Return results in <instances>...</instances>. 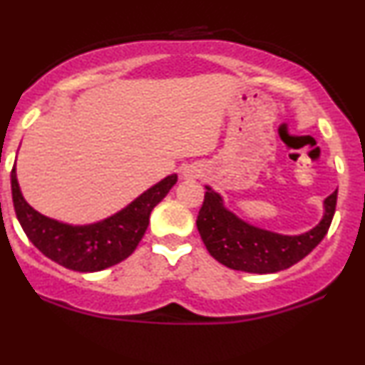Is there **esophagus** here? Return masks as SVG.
Listing matches in <instances>:
<instances>
[{
  "label": "esophagus",
  "mask_w": 365,
  "mask_h": 365,
  "mask_svg": "<svg viewBox=\"0 0 365 365\" xmlns=\"http://www.w3.org/2000/svg\"><path fill=\"white\" fill-rule=\"evenodd\" d=\"M183 177H188V178L197 177V171H195V170H187V171H183Z\"/></svg>",
  "instance_id": "34e87169"
}]
</instances>
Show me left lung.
Wrapping results in <instances>:
<instances>
[{"label":"left lung","mask_w":365,"mask_h":365,"mask_svg":"<svg viewBox=\"0 0 365 365\" xmlns=\"http://www.w3.org/2000/svg\"><path fill=\"white\" fill-rule=\"evenodd\" d=\"M197 216V230L207 252L222 265L250 274H275L297 263L318 247L330 230L336 192L324 199L318 226L304 235L287 236L255 227L227 210L222 197L210 187Z\"/></svg>","instance_id":"8db88e82"}]
</instances>
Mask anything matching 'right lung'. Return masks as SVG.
I'll return each mask as SVG.
<instances>
[{
    "label": "right lung",
    "mask_w": 365,
    "mask_h": 365,
    "mask_svg": "<svg viewBox=\"0 0 365 365\" xmlns=\"http://www.w3.org/2000/svg\"><path fill=\"white\" fill-rule=\"evenodd\" d=\"M170 175L140 194L125 209L93 225L73 226L42 216L21 195L15 166L11 170V195L16 219L34 247L69 270L100 272L133 255L149 225L151 210L177 183Z\"/></svg>",
    "instance_id": "obj_1"
}]
</instances>
